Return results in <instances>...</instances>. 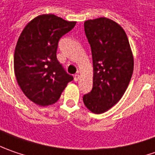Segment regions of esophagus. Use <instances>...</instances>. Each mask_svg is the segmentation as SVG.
<instances>
[{
  "mask_svg": "<svg viewBox=\"0 0 155 155\" xmlns=\"http://www.w3.org/2000/svg\"><path fill=\"white\" fill-rule=\"evenodd\" d=\"M74 81H78L79 79H80V75H79V74H74Z\"/></svg>",
  "mask_w": 155,
  "mask_h": 155,
  "instance_id": "1",
  "label": "esophagus"
}]
</instances>
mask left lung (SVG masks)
Segmentation results:
<instances>
[{
  "label": "left lung",
  "instance_id": "8db88e82",
  "mask_svg": "<svg viewBox=\"0 0 155 155\" xmlns=\"http://www.w3.org/2000/svg\"><path fill=\"white\" fill-rule=\"evenodd\" d=\"M86 36L93 58L92 90L84 94L85 106L94 114L111 108L124 94L134 71V58L123 28L105 17L86 21Z\"/></svg>",
  "mask_w": 155,
  "mask_h": 155
}]
</instances>
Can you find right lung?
<instances>
[{"label":"right lung","instance_id":"obj_1","mask_svg":"<svg viewBox=\"0 0 155 155\" xmlns=\"http://www.w3.org/2000/svg\"><path fill=\"white\" fill-rule=\"evenodd\" d=\"M75 24L54 15H42L32 20L19 37L14 57L15 74L24 94L35 104L55 103L74 80L58 61L56 51L60 39Z\"/></svg>","mask_w":155,"mask_h":155}]
</instances>
